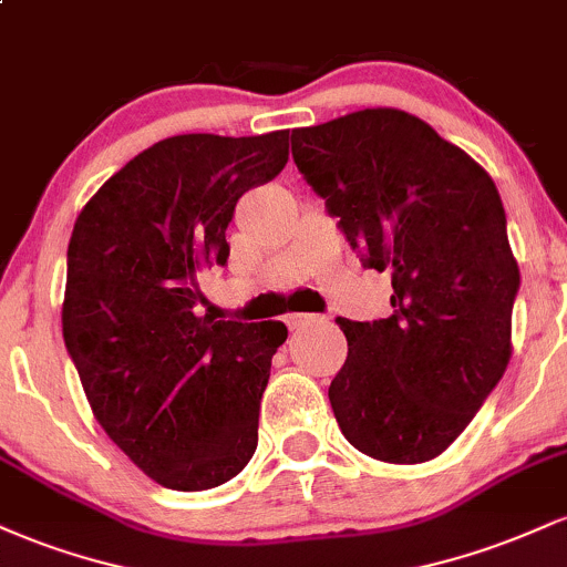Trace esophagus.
I'll list each match as a JSON object with an SVG mask.
<instances>
[{
    "mask_svg": "<svg viewBox=\"0 0 567 567\" xmlns=\"http://www.w3.org/2000/svg\"><path fill=\"white\" fill-rule=\"evenodd\" d=\"M282 320H285V324H288L290 330H296V328H301V324H306V322L317 320V317L315 315H285Z\"/></svg>",
    "mask_w": 567,
    "mask_h": 567,
    "instance_id": "1",
    "label": "esophagus"
}]
</instances>
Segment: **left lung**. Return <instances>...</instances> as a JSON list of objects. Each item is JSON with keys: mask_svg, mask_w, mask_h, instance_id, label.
Segmentation results:
<instances>
[{"mask_svg": "<svg viewBox=\"0 0 567 567\" xmlns=\"http://www.w3.org/2000/svg\"><path fill=\"white\" fill-rule=\"evenodd\" d=\"M292 159L365 269L392 275V317H338L349 357L330 383L357 451L437 458L512 357L519 269L498 188L464 148L400 109L292 130Z\"/></svg>", "mask_w": 567, "mask_h": 567, "instance_id": "1", "label": "left lung"}]
</instances>
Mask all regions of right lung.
<instances>
[{"label":"right lung","instance_id":"obj_1","mask_svg":"<svg viewBox=\"0 0 567 567\" xmlns=\"http://www.w3.org/2000/svg\"><path fill=\"white\" fill-rule=\"evenodd\" d=\"M290 130L154 143L71 231L63 341L103 432L154 483L207 491L245 470L282 322L202 315L199 275L229 258L239 197L288 162Z\"/></svg>","mask_w":567,"mask_h":567}]
</instances>
